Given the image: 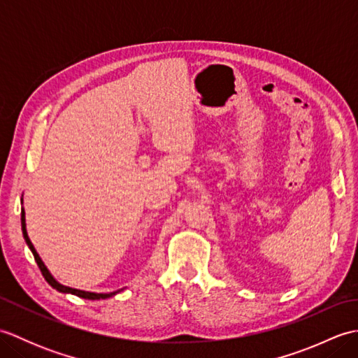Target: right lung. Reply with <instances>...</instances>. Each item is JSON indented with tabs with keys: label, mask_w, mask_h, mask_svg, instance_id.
<instances>
[{
	"label": "right lung",
	"mask_w": 358,
	"mask_h": 358,
	"mask_svg": "<svg viewBox=\"0 0 358 358\" xmlns=\"http://www.w3.org/2000/svg\"><path fill=\"white\" fill-rule=\"evenodd\" d=\"M21 229H22V235H24V240L27 243L29 249L32 250V254L35 257V262L38 264V268H40L43 277L45 278V281L53 287L57 289V291L59 292H64V294H73L77 296H81V299H87V300H101V299H109V296L118 294L120 291H115V292H109V294H96V292H86V291H80V289H73V287H69V286H64L62 283H58V281L52 277V273L49 272V269L45 268V264L43 263V260L40 258V255H38L36 249L34 248L32 241H30L29 235H27V231H26V214H24V209H21Z\"/></svg>",
	"instance_id": "1"
}]
</instances>
